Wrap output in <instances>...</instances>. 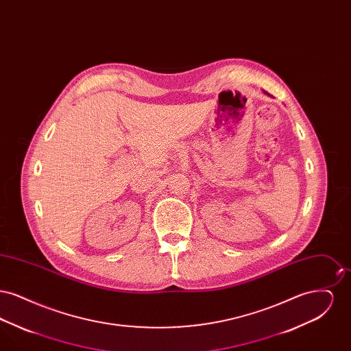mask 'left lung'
<instances>
[{
    "instance_id": "1",
    "label": "left lung",
    "mask_w": 351,
    "mask_h": 351,
    "mask_svg": "<svg viewBox=\"0 0 351 351\" xmlns=\"http://www.w3.org/2000/svg\"><path fill=\"white\" fill-rule=\"evenodd\" d=\"M263 93H265V95H267V96H269V93H267L266 90H263Z\"/></svg>"
}]
</instances>
